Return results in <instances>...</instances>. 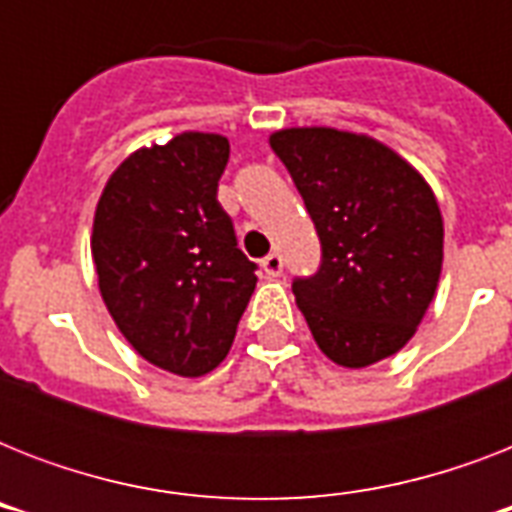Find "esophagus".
Returning <instances> with one entry per match:
<instances>
[{"mask_svg":"<svg viewBox=\"0 0 512 512\" xmlns=\"http://www.w3.org/2000/svg\"><path fill=\"white\" fill-rule=\"evenodd\" d=\"M263 271L268 273V276H281V271H284V260H281L279 252H271L268 257H263Z\"/></svg>","mask_w":512,"mask_h":512,"instance_id":"34e87169","label":"esophagus"}]
</instances>
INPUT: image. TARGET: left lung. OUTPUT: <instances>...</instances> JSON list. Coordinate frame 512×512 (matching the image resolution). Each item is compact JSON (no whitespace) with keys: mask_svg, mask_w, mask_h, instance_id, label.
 <instances>
[{"mask_svg":"<svg viewBox=\"0 0 512 512\" xmlns=\"http://www.w3.org/2000/svg\"><path fill=\"white\" fill-rule=\"evenodd\" d=\"M271 148L295 180L321 265L292 292L324 356L348 369L393 356L436 295L444 220L422 175L377 140L292 127Z\"/></svg>","mask_w":512,"mask_h":512,"instance_id":"8db88e82","label":"left lung"}]
</instances>
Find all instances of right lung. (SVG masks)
Instances as JSON below:
<instances>
[{"label":"right lung","instance_id":"add662e5","mask_svg":"<svg viewBox=\"0 0 512 512\" xmlns=\"http://www.w3.org/2000/svg\"><path fill=\"white\" fill-rule=\"evenodd\" d=\"M228 154V140L209 132L140 148L95 209L92 260L108 313L140 356L180 377L228 356L257 284L217 201Z\"/></svg>","mask_w":512,"mask_h":512}]
</instances>
